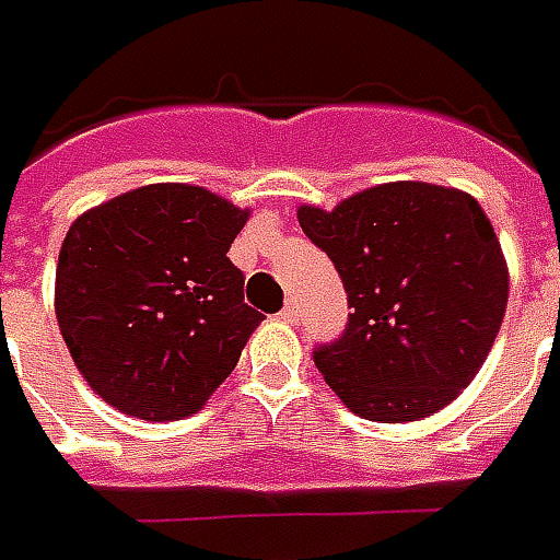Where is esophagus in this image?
Masks as SVG:
<instances>
[{
	"mask_svg": "<svg viewBox=\"0 0 560 560\" xmlns=\"http://www.w3.org/2000/svg\"><path fill=\"white\" fill-rule=\"evenodd\" d=\"M277 316H280L283 323H295V319H299V304H295V301H289L287 307L277 313Z\"/></svg>",
	"mask_w": 560,
	"mask_h": 560,
	"instance_id": "1",
	"label": "esophagus"
}]
</instances>
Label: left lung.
Listing matches in <instances>:
<instances>
[{
    "instance_id": "8db88e82",
    "label": "left lung",
    "mask_w": 560,
    "mask_h": 560,
    "mask_svg": "<svg viewBox=\"0 0 560 560\" xmlns=\"http://www.w3.org/2000/svg\"><path fill=\"white\" fill-rule=\"evenodd\" d=\"M299 223L347 289L343 335L313 362L352 413L416 422L446 407L501 331L510 277L477 198L434 184H383Z\"/></svg>"
}]
</instances>
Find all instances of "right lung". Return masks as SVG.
Returning a JSON list of instances; mask_svg holds the SVG:
<instances>
[{"label":"right lung","mask_w":560,"mask_h":560,"mask_svg":"<svg viewBox=\"0 0 560 560\" xmlns=\"http://www.w3.org/2000/svg\"><path fill=\"white\" fill-rule=\"evenodd\" d=\"M247 210L201 186L122 192L71 223L57 319L83 380L122 413L192 416L265 319L225 256Z\"/></svg>","instance_id":"right-lung-1"}]
</instances>
